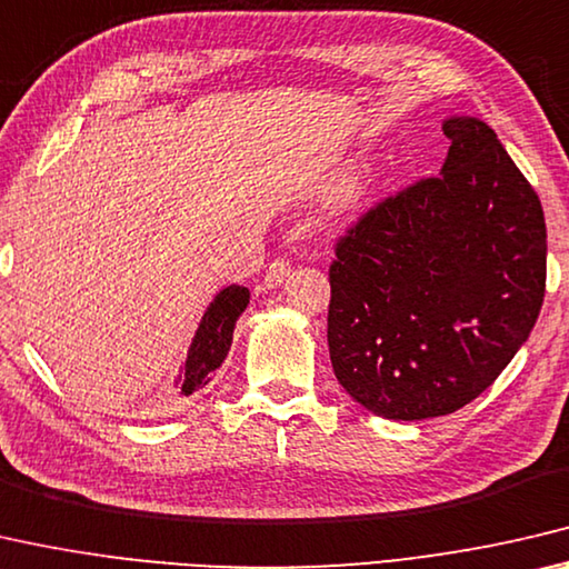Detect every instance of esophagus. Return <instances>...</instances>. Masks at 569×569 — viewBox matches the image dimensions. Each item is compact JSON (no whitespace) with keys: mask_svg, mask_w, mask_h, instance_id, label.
<instances>
[{"mask_svg":"<svg viewBox=\"0 0 569 569\" xmlns=\"http://www.w3.org/2000/svg\"><path fill=\"white\" fill-rule=\"evenodd\" d=\"M290 259H284V257H279V259H274L272 264L267 267V272H264V290H274V287H279L284 282L287 277H290Z\"/></svg>","mask_w":569,"mask_h":569,"instance_id":"34e87169","label":"esophagus"}]
</instances>
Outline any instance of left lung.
I'll list each match as a JSON object with an SVG mask.
<instances>
[{
	"mask_svg": "<svg viewBox=\"0 0 569 569\" xmlns=\"http://www.w3.org/2000/svg\"><path fill=\"white\" fill-rule=\"evenodd\" d=\"M441 176L362 213L335 244V378L370 413L423 421L483 393L525 346L547 279L539 197L483 120H443Z\"/></svg>",
	"mask_w": 569,
	"mask_h": 569,
	"instance_id": "left-lung-1",
	"label": "left lung"
}]
</instances>
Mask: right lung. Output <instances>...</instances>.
<instances>
[{"label": "right lung", "instance_id": "1", "mask_svg": "<svg viewBox=\"0 0 569 569\" xmlns=\"http://www.w3.org/2000/svg\"><path fill=\"white\" fill-rule=\"evenodd\" d=\"M249 305V290L241 284H229L213 297V302L207 307L203 318L199 322V330L193 335V342L189 348V358H186L181 376L176 378L181 396H191L193 390L203 388L211 380V372L217 370L227 352L231 348V338H234V325L239 315L247 310Z\"/></svg>", "mask_w": 569, "mask_h": 569}]
</instances>
